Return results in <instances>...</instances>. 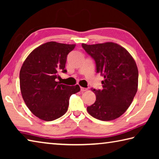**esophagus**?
I'll return each instance as SVG.
<instances>
[{"label": "esophagus", "mask_w": 159, "mask_h": 159, "mask_svg": "<svg viewBox=\"0 0 159 159\" xmlns=\"http://www.w3.org/2000/svg\"><path fill=\"white\" fill-rule=\"evenodd\" d=\"M87 90H88V88H83V87L80 88V91H82V92H85V91H87Z\"/></svg>", "instance_id": "34e87169"}]
</instances>
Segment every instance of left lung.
Wrapping results in <instances>:
<instances>
[{
	"instance_id": "obj_1",
	"label": "left lung",
	"mask_w": 159,
	"mask_h": 159,
	"mask_svg": "<svg viewBox=\"0 0 159 159\" xmlns=\"http://www.w3.org/2000/svg\"><path fill=\"white\" fill-rule=\"evenodd\" d=\"M82 47L95 61L97 73L104 77L103 89H92L96 100L87 107V111L97 119L114 120L124 114L138 91L135 61L124 48L115 43H82Z\"/></svg>"
}]
</instances>
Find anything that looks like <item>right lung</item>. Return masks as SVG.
I'll use <instances>...</instances> for the list:
<instances>
[{"mask_svg": "<svg viewBox=\"0 0 159 159\" xmlns=\"http://www.w3.org/2000/svg\"><path fill=\"white\" fill-rule=\"evenodd\" d=\"M75 46L45 43L32 51L21 66V96L29 110L40 119L51 121L62 116L68 109L70 97L80 90L79 85L69 86L57 81L60 72H66L67 55Z\"/></svg>", "mask_w": 159, "mask_h": 159, "instance_id": "add662e5", "label": "right lung"}]
</instances>
